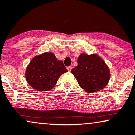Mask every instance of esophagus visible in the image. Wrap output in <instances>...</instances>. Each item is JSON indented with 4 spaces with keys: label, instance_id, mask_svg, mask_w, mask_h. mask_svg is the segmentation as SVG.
I'll use <instances>...</instances> for the list:
<instances>
[{
    "label": "esophagus",
    "instance_id": "obj_1",
    "mask_svg": "<svg viewBox=\"0 0 135 135\" xmlns=\"http://www.w3.org/2000/svg\"><path fill=\"white\" fill-rule=\"evenodd\" d=\"M67 69H68V70H69V71H71V69H72V67H71V66H68Z\"/></svg>",
    "mask_w": 135,
    "mask_h": 135
}]
</instances>
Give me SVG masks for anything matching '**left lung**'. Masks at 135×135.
<instances>
[{
	"mask_svg": "<svg viewBox=\"0 0 135 135\" xmlns=\"http://www.w3.org/2000/svg\"><path fill=\"white\" fill-rule=\"evenodd\" d=\"M78 65L71 70L78 84L88 93L100 91L110 79V71L105 63L97 55L82 54L78 58Z\"/></svg>",
	"mask_w": 135,
	"mask_h": 135,
	"instance_id": "1",
	"label": "left lung"
}]
</instances>
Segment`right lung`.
I'll use <instances>...</instances> for the list:
<instances>
[{"label": "right lung", "mask_w": 135, "mask_h": 135, "mask_svg": "<svg viewBox=\"0 0 135 135\" xmlns=\"http://www.w3.org/2000/svg\"><path fill=\"white\" fill-rule=\"evenodd\" d=\"M68 71L62 61H59L52 53L36 56L27 67L25 78L34 89L49 91L57 83L59 78Z\"/></svg>", "instance_id": "1"}]
</instances>
